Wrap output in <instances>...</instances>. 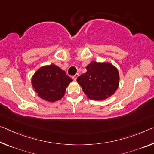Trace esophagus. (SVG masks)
I'll return each instance as SVG.
<instances>
[{
	"mask_svg": "<svg viewBox=\"0 0 154 154\" xmlns=\"http://www.w3.org/2000/svg\"><path fill=\"white\" fill-rule=\"evenodd\" d=\"M79 73H77L76 75H75L74 76H72V79H74L75 81H76V80H77V78L78 77H79Z\"/></svg>",
	"mask_w": 154,
	"mask_h": 154,
	"instance_id": "34e87169",
	"label": "esophagus"
}]
</instances>
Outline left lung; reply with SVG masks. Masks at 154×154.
I'll return each instance as SVG.
<instances>
[{"label": "left lung", "instance_id": "8db88e82", "mask_svg": "<svg viewBox=\"0 0 154 154\" xmlns=\"http://www.w3.org/2000/svg\"><path fill=\"white\" fill-rule=\"evenodd\" d=\"M86 69L77 81L89 99L103 100L115 92L119 87V74L113 65L92 62Z\"/></svg>", "mask_w": 154, "mask_h": 154}]
</instances>
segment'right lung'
I'll return each instance as SVG.
<instances>
[{
	"label": "right lung",
	"mask_w": 154,
	"mask_h": 154,
	"mask_svg": "<svg viewBox=\"0 0 154 154\" xmlns=\"http://www.w3.org/2000/svg\"><path fill=\"white\" fill-rule=\"evenodd\" d=\"M72 81L64 70L54 64L40 68L31 79L33 87L39 97L50 102L62 99L66 88Z\"/></svg>",
	"instance_id": "1"
}]
</instances>
